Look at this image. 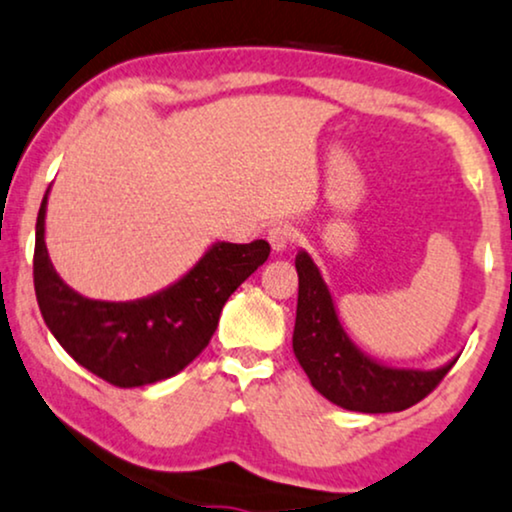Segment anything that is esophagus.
I'll list each match as a JSON object with an SVG mask.
<instances>
[{
	"label": "esophagus",
	"mask_w": 512,
	"mask_h": 512,
	"mask_svg": "<svg viewBox=\"0 0 512 512\" xmlns=\"http://www.w3.org/2000/svg\"><path fill=\"white\" fill-rule=\"evenodd\" d=\"M296 232L294 227L289 223H273L268 227V242L270 246H273V251H277V254H282V251H287V246L294 242Z\"/></svg>",
	"instance_id": "1"
}]
</instances>
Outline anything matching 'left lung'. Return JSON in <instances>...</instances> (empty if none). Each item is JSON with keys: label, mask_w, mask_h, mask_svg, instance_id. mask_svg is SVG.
Masks as SVG:
<instances>
[{"label": "left lung", "mask_w": 512, "mask_h": 512, "mask_svg": "<svg viewBox=\"0 0 512 512\" xmlns=\"http://www.w3.org/2000/svg\"><path fill=\"white\" fill-rule=\"evenodd\" d=\"M299 301L294 323V356L311 380L334 406L356 413H399L425 399L458 361L441 368H396L353 344L337 315L332 292L308 251L296 254Z\"/></svg>", "instance_id": "8db88e82"}]
</instances>
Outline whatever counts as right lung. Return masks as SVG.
Instances as JSON below:
<instances>
[{"label":"right lung","instance_id":"1","mask_svg":"<svg viewBox=\"0 0 512 512\" xmlns=\"http://www.w3.org/2000/svg\"><path fill=\"white\" fill-rule=\"evenodd\" d=\"M44 194L35 225V294L56 342L82 368L116 387H144L185 370L218 327L230 294L270 256L266 239L216 242L161 292L135 301L87 299L61 280L44 244Z\"/></svg>","mask_w":512,"mask_h":512}]
</instances>
